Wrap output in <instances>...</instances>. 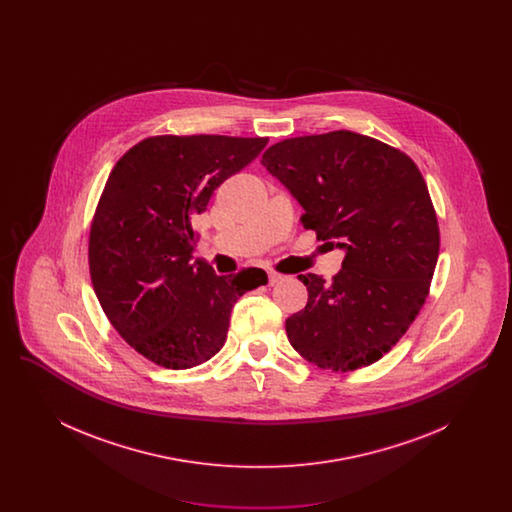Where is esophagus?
Here are the masks:
<instances>
[{
  "instance_id": "esophagus-1",
  "label": "esophagus",
  "mask_w": 512,
  "mask_h": 512,
  "mask_svg": "<svg viewBox=\"0 0 512 512\" xmlns=\"http://www.w3.org/2000/svg\"><path fill=\"white\" fill-rule=\"evenodd\" d=\"M282 280H284V276H282V274L272 272V270L268 272V284H270V286H274V284H278V282H282Z\"/></svg>"
}]
</instances>
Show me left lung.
I'll return each mask as SVG.
<instances>
[{"instance_id":"obj_1","label":"left lung","mask_w":512,"mask_h":512,"mask_svg":"<svg viewBox=\"0 0 512 512\" xmlns=\"http://www.w3.org/2000/svg\"><path fill=\"white\" fill-rule=\"evenodd\" d=\"M261 163L303 207V226L345 251L332 282L299 274L309 299L286 320L293 349L336 372L376 363L420 313L438 263V219L418 167L349 130L278 142Z\"/></svg>"}]
</instances>
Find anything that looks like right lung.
<instances>
[{
    "label": "right lung",
    "mask_w": 512,
    "mask_h": 512,
    "mask_svg": "<svg viewBox=\"0 0 512 512\" xmlns=\"http://www.w3.org/2000/svg\"><path fill=\"white\" fill-rule=\"evenodd\" d=\"M267 142L155 136L109 174L90 228V276L113 328L151 363L182 370L209 361L226 341L234 303L267 284L263 268L217 276L192 261L195 215Z\"/></svg>",
    "instance_id": "add662e5"
}]
</instances>
